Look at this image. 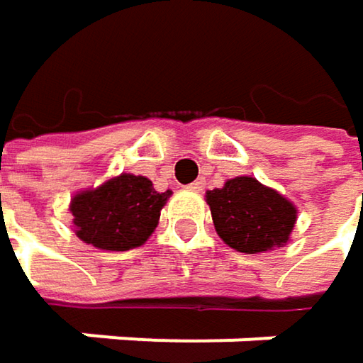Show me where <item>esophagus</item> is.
<instances>
[{
	"mask_svg": "<svg viewBox=\"0 0 363 363\" xmlns=\"http://www.w3.org/2000/svg\"><path fill=\"white\" fill-rule=\"evenodd\" d=\"M203 186H206V181H203V179H199V181H195V182H191V184H189V191L201 193V191H203Z\"/></svg>",
	"mask_w": 363,
	"mask_h": 363,
	"instance_id": "esophagus-1",
	"label": "esophagus"
}]
</instances>
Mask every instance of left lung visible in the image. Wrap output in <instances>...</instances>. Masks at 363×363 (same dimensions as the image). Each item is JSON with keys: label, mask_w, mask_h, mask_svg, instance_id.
<instances>
[{"label": "left lung", "mask_w": 363, "mask_h": 363, "mask_svg": "<svg viewBox=\"0 0 363 363\" xmlns=\"http://www.w3.org/2000/svg\"><path fill=\"white\" fill-rule=\"evenodd\" d=\"M206 201L218 238L244 254L284 248L298 218L288 197L252 177H235L220 189L206 191Z\"/></svg>", "instance_id": "1"}]
</instances>
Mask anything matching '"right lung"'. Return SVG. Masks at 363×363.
<instances>
[{
    "label": "right lung",
    "mask_w": 363,
    "mask_h": 363,
    "mask_svg": "<svg viewBox=\"0 0 363 363\" xmlns=\"http://www.w3.org/2000/svg\"><path fill=\"white\" fill-rule=\"evenodd\" d=\"M172 191H155L147 177L121 172L71 197L75 235L99 250L123 252L143 246L160 223Z\"/></svg>",
    "instance_id": "right-lung-1"
}]
</instances>
